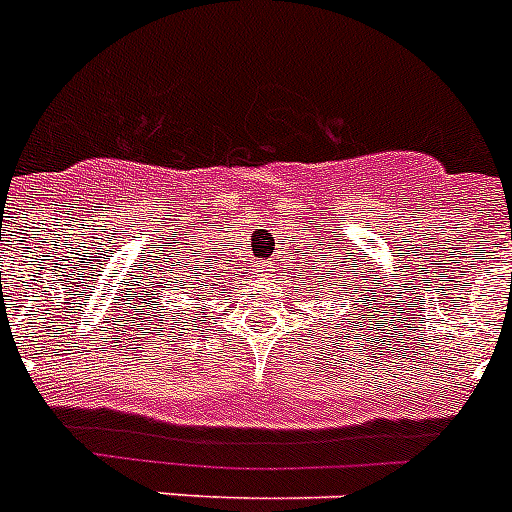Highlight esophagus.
<instances>
[{"label": "esophagus", "mask_w": 512, "mask_h": 512, "mask_svg": "<svg viewBox=\"0 0 512 512\" xmlns=\"http://www.w3.org/2000/svg\"><path fill=\"white\" fill-rule=\"evenodd\" d=\"M261 271H264V274H269V271H274V269H271L269 264H261Z\"/></svg>", "instance_id": "obj_1"}]
</instances>
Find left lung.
<instances>
[{
	"mask_svg": "<svg viewBox=\"0 0 512 512\" xmlns=\"http://www.w3.org/2000/svg\"><path fill=\"white\" fill-rule=\"evenodd\" d=\"M322 246L317 248V256H307L312 264H309V271L304 274L302 284H304V297L309 302L317 304V309H322V314L327 317V322H342L348 320V314H345V307H350V312H358L355 307L368 309V299L363 305H355L354 302L360 296L368 297L370 287L365 281H355V276H350L348 261H332L335 256H322ZM337 298L341 302L340 310H325V301H334ZM363 317V314H360ZM348 325V322H345ZM358 325V322H355Z\"/></svg>",
	"mask_w": 512,
	"mask_h": 512,
	"instance_id": "obj_1",
	"label": "left lung"
}]
</instances>
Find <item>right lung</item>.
<instances>
[{
  "mask_svg": "<svg viewBox=\"0 0 512 512\" xmlns=\"http://www.w3.org/2000/svg\"><path fill=\"white\" fill-rule=\"evenodd\" d=\"M170 269V266H167ZM205 266H195L190 261L180 264L177 261L170 271L164 276H154V281H149L147 287L149 292L144 297V322H147V330H152V335H167L170 337L172 330H185V327H192V320L203 322V317H192L198 304L203 307L205 302H210V297L215 294H225V281L215 279L213 274H203ZM180 301L182 308L174 309V304ZM193 309L190 310L189 307ZM191 312V317H186V312ZM187 335V332H185Z\"/></svg>",
  "mask_w": 512,
  "mask_h": 512,
  "instance_id": "1",
  "label": "right lung"
}]
</instances>
